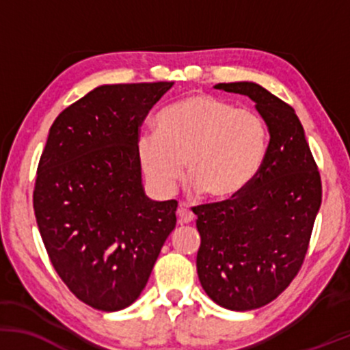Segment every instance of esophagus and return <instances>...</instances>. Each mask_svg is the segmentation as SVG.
Returning a JSON list of instances; mask_svg holds the SVG:
<instances>
[{
	"label": "esophagus",
	"mask_w": 350,
	"mask_h": 350,
	"mask_svg": "<svg viewBox=\"0 0 350 350\" xmlns=\"http://www.w3.org/2000/svg\"><path fill=\"white\" fill-rule=\"evenodd\" d=\"M178 219H179V224H191L192 220H194V214H192L191 211H189L186 204H180L179 208H178Z\"/></svg>",
	"instance_id": "esophagus-1"
}]
</instances>
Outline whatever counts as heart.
I'll return each instance as SVG.
<instances>
[{
    "instance_id": "b5f03b06",
    "label": "heart",
    "mask_w": 350,
    "mask_h": 350,
    "mask_svg": "<svg viewBox=\"0 0 350 350\" xmlns=\"http://www.w3.org/2000/svg\"><path fill=\"white\" fill-rule=\"evenodd\" d=\"M154 124L156 133L136 138V158L163 198L174 194L186 163L192 191L227 202L247 191L267 156L263 120L214 95H189L159 111Z\"/></svg>"
}]
</instances>
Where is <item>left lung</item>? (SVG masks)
I'll return each mask as SVG.
<instances>
[{"label":"left lung","instance_id":"obj_1","mask_svg":"<svg viewBox=\"0 0 350 350\" xmlns=\"http://www.w3.org/2000/svg\"><path fill=\"white\" fill-rule=\"evenodd\" d=\"M215 88L252 98L270 133L262 170L242 196L194 207L204 291L219 306L250 311L278 298L298 275L323 187L303 124L288 103L255 82Z\"/></svg>","mask_w":350,"mask_h":350}]
</instances>
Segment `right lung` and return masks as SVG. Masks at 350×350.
<instances>
[{"label":"right lung","instance_id":"1","mask_svg":"<svg viewBox=\"0 0 350 350\" xmlns=\"http://www.w3.org/2000/svg\"><path fill=\"white\" fill-rule=\"evenodd\" d=\"M172 82L100 85L52 123L34 214L55 271L100 311L133 304L176 227V200L144 194L136 138Z\"/></svg>","mask_w":350,"mask_h":350}]
</instances>
